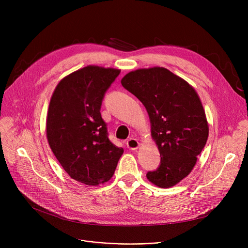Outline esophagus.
Instances as JSON below:
<instances>
[{
    "label": "esophagus",
    "instance_id": "esophagus-1",
    "mask_svg": "<svg viewBox=\"0 0 248 248\" xmlns=\"http://www.w3.org/2000/svg\"><path fill=\"white\" fill-rule=\"evenodd\" d=\"M126 147L132 150V151H136L137 149H139L140 147V142L137 139H129L127 141H126Z\"/></svg>",
    "mask_w": 248,
    "mask_h": 248
}]
</instances>
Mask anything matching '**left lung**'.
Here are the masks:
<instances>
[{
  "mask_svg": "<svg viewBox=\"0 0 248 248\" xmlns=\"http://www.w3.org/2000/svg\"><path fill=\"white\" fill-rule=\"evenodd\" d=\"M121 82L145 106L161 155L160 167L147 174L148 180L160 188L175 186L191 173L209 136L198 93L183 78L158 66L128 72Z\"/></svg>",
  "mask_w": 248,
  "mask_h": 248,
  "instance_id": "1",
  "label": "left lung"
}]
</instances>
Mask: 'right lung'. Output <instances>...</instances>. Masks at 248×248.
Segmentation results:
<instances>
[{
  "label": "right lung",
  "mask_w": 248,
  "mask_h": 248,
  "mask_svg": "<svg viewBox=\"0 0 248 248\" xmlns=\"http://www.w3.org/2000/svg\"><path fill=\"white\" fill-rule=\"evenodd\" d=\"M120 72L88 65L62 78L50 99L48 144L65 172L88 186L110 180L124 154L108 140L100 114L104 93Z\"/></svg>",
  "instance_id": "right-lung-1"
}]
</instances>
